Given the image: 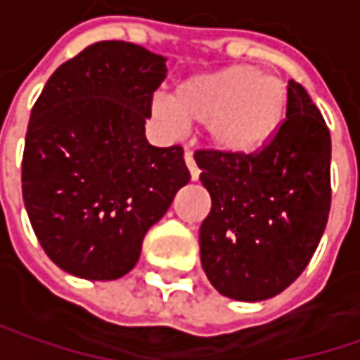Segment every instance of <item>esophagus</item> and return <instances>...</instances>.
I'll return each mask as SVG.
<instances>
[{
	"mask_svg": "<svg viewBox=\"0 0 360 360\" xmlns=\"http://www.w3.org/2000/svg\"><path fill=\"white\" fill-rule=\"evenodd\" d=\"M185 165H187V169H189L191 181H198V177H200V169H198V165H195V160H193V157H191V153H189V150L185 153Z\"/></svg>",
	"mask_w": 360,
	"mask_h": 360,
	"instance_id": "obj_1",
	"label": "esophagus"
}]
</instances>
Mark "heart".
Segmentation results:
<instances>
[{
  "mask_svg": "<svg viewBox=\"0 0 360 360\" xmlns=\"http://www.w3.org/2000/svg\"><path fill=\"white\" fill-rule=\"evenodd\" d=\"M287 87L279 75L234 65L181 81L171 99H155L153 114L167 130L205 126L210 142L230 155H252L279 130Z\"/></svg>",
  "mask_w": 360,
  "mask_h": 360,
  "instance_id": "1",
  "label": "heart"
}]
</instances>
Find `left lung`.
<instances>
[{
    "label": "left lung",
    "mask_w": 360,
    "mask_h": 360,
    "mask_svg": "<svg viewBox=\"0 0 360 360\" xmlns=\"http://www.w3.org/2000/svg\"><path fill=\"white\" fill-rule=\"evenodd\" d=\"M212 210L200 228L201 266L222 295L269 300L306 269L330 212V132L293 79L285 120L252 155L198 150Z\"/></svg>",
    "instance_id": "obj_1"
}]
</instances>
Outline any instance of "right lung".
I'll use <instances>...</instances> for the list:
<instances>
[{
  "label": "right lung",
  "instance_id": "add662e5",
  "mask_svg": "<svg viewBox=\"0 0 360 360\" xmlns=\"http://www.w3.org/2000/svg\"><path fill=\"white\" fill-rule=\"evenodd\" d=\"M165 56L103 40L63 63L28 122L22 195L56 266L89 281L134 269L144 234L189 183L181 146L144 136Z\"/></svg>",
  "mask_w": 360,
  "mask_h": 360
}]
</instances>
